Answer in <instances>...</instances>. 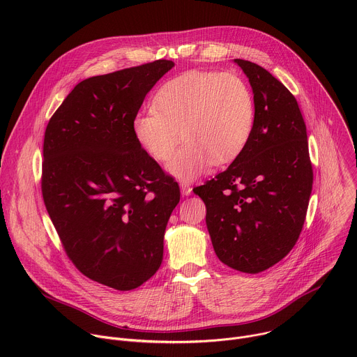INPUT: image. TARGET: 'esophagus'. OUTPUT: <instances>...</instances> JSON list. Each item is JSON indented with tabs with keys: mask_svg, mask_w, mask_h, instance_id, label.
Listing matches in <instances>:
<instances>
[{
	"mask_svg": "<svg viewBox=\"0 0 357 357\" xmlns=\"http://www.w3.org/2000/svg\"><path fill=\"white\" fill-rule=\"evenodd\" d=\"M181 193L183 196H189L192 193V188L188 183H181Z\"/></svg>",
	"mask_w": 357,
	"mask_h": 357,
	"instance_id": "1",
	"label": "esophagus"
}]
</instances>
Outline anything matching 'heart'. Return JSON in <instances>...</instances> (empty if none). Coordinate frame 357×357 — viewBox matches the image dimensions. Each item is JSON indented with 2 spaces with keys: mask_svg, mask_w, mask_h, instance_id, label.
<instances>
[{
  "mask_svg": "<svg viewBox=\"0 0 357 357\" xmlns=\"http://www.w3.org/2000/svg\"><path fill=\"white\" fill-rule=\"evenodd\" d=\"M155 112L139 113L132 134L145 154L167 162L182 138L186 144L168 164L175 178L190 182L213 164H230L248 145L256 106L243 77L233 72H188L167 82L152 100Z\"/></svg>",
  "mask_w": 357,
  "mask_h": 357,
  "instance_id": "heart-1",
  "label": "heart"
}]
</instances>
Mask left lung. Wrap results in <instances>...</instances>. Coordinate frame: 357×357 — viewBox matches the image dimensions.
I'll return each instance as SVG.
<instances>
[{
    "label": "left lung",
    "instance_id": "obj_1",
    "mask_svg": "<svg viewBox=\"0 0 357 357\" xmlns=\"http://www.w3.org/2000/svg\"><path fill=\"white\" fill-rule=\"evenodd\" d=\"M248 77L256 124L243 154L193 189L206 205V226L219 260L257 274L295 245L312 190L307 126L291 91L264 68L234 59Z\"/></svg>",
    "mask_w": 357,
    "mask_h": 357
}]
</instances>
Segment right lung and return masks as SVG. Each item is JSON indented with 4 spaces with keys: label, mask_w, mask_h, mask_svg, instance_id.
I'll use <instances>...</instances> for the list:
<instances>
[{
    "label": "right lung",
    "mask_w": 357,
    "mask_h": 357,
    "mask_svg": "<svg viewBox=\"0 0 357 357\" xmlns=\"http://www.w3.org/2000/svg\"><path fill=\"white\" fill-rule=\"evenodd\" d=\"M174 66L160 59L80 82L45 131L42 196L49 218L77 270L119 291L158 271L181 197L178 183L132 134L146 93Z\"/></svg>",
    "instance_id": "obj_1"
}]
</instances>
